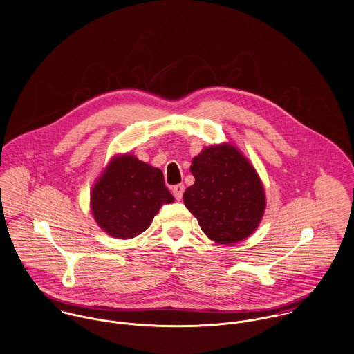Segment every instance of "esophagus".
Segmentation results:
<instances>
[{
  "mask_svg": "<svg viewBox=\"0 0 354 354\" xmlns=\"http://www.w3.org/2000/svg\"><path fill=\"white\" fill-rule=\"evenodd\" d=\"M183 192H185V185H176V186L172 187V194H174V196H175L178 201L182 199Z\"/></svg>",
  "mask_w": 354,
  "mask_h": 354,
  "instance_id": "esophagus-1",
  "label": "esophagus"
}]
</instances>
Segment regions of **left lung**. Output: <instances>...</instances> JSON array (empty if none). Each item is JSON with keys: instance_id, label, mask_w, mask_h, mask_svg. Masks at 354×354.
Returning <instances> with one entry per match:
<instances>
[{"instance_id": "1", "label": "left lung", "mask_w": 354, "mask_h": 354, "mask_svg": "<svg viewBox=\"0 0 354 354\" xmlns=\"http://www.w3.org/2000/svg\"><path fill=\"white\" fill-rule=\"evenodd\" d=\"M196 183L186 189L183 202L201 230L218 244H231L251 235L266 207L258 174L235 147L212 145L193 158Z\"/></svg>"}]
</instances>
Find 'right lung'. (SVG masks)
Here are the masks:
<instances>
[{
	"instance_id": "add662e5",
	"label": "right lung",
	"mask_w": 354,
	"mask_h": 354,
	"mask_svg": "<svg viewBox=\"0 0 354 354\" xmlns=\"http://www.w3.org/2000/svg\"><path fill=\"white\" fill-rule=\"evenodd\" d=\"M174 202L162 172L130 155L114 158L95 185L91 207L99 227L119 239L148 230L158 209Z\"/></svg>"
}]
</instances>
